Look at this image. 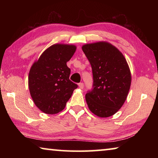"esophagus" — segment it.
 Listing matches in <instances>:
<instances>
[{
    "label": "esophagus",
    "instance_id": "obj_1",
    "mask_svg": "<svg viewBox=\"0 0 158 158\" xmlns=\"http://www.w3.org/2000/svg\"><path fill=\"white\" fill-rule=\"evenodd\" d=\"M84 84H83V83H79V89H84Z\"/></svg>",
    "mask_w": 158,
    "mask_h": 158
}]
</instances>
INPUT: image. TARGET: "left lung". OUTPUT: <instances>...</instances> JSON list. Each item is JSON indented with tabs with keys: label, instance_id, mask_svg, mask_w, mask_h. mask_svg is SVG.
Here are the masks:
<instances>
[{
	"label": "left lung",
	"instance_id": "8db88e82",
	"mask_svg": "<svg viewBox=\"0 0 158 158\" xmlns=\"http://www.w3.org/2000/svg\"><path fill=\"white\" fill-rule=\"evenodd\" d=\"M82 50L92 68L93 89L85 94L92 113L101 118L111 116L121 108L129 92L131 73L120 51L106 42L87 44Z\"/></svg>",
	"mask_w": 158,
	"mask_h": 158
}]
</instances>
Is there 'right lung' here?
<instances>
[{
    "instance_id": "add662e5",
    "label": "right lung",
    "mask_w": 158,
    "mask_h": 158,
    "mask_svg": "<svg viewBox=\"0 0 158 158\" xmlns=\"http://www.w3.org/2000/svg\"><path fill=\"white\" fill-rule=\"evenodd\" d=\"M76 49L74 45L53 44L31 67L29 90L35 105L45 114H55L63 111L78 87L69 80L70 69L67 66Z\"/></svg>"
}]
</instances>
